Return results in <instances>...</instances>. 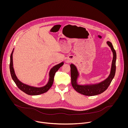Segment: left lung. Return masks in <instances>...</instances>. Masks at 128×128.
Here are the masks:
<instances>
[{"label": "left lung", "mask_w": 128, "mask_h": 128, "mask_svg": "<svg viewBox=\"0 0 128 128\" xmlns=\"http://www.w3.org/2000/svg\"><path fill=\"white\" fill-rule=\"evenodd\" d=\"M107 44L110 47L113 55L110 73L108 77L104 81L98 84L85 85H78L77 82V80L79 76V73L76 67L73 64H71L70 72L72 84L76 91L83 95L92 96L100 94L108 88L115 74L116 53L112 43L110 41H107Z\"/></svg>", "instance_id": "obj_1"}]
</instances>
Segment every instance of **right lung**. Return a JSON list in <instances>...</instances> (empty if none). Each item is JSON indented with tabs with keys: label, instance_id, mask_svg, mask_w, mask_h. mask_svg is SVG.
<instances>
[{
	"label": "right lung",
	"instance_id": "obj_1",
	"mask_svg": "<svg viewBox=\"0 0 128 128\" xmlns=\"http://www.w3.org/2000/svg\"><path fill=\"white\" fill-rule=\"evenodd\" d=\"M14 50V49H13ZM13 50L10 56V71L12 79L17 86L18 88L26 94L28 95L36 96L38 95L42 94H43L46 92L48 91L50 88L52 87L53 82L54 78L55 76L56 72L58 70V69L64 64V62H62L57 65H56L52 68L50 70L49 72V79L48 83L44 87L37 88L32 87L21 82L17 78L14 72V70L13 68Z\"/></svg>",
	"mask_w": 128,
	"mask_h": 128
}]
</instances>
